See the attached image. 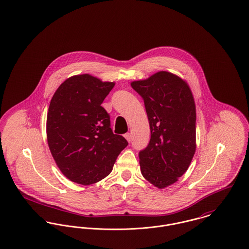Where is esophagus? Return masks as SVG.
Segmentation results:
<instances>
[{
	"label": "esophagus",
	"instance_id": "esophagus-1",
	"mask_svg": "<svg viewBox=\"0 0 249 249\" xmlns=\"http://www.w3.org/2000/svg\"><path fill=\"white\" fill-rule=\"evenodd\" d=\"M124 137L127 139L128 142H131L132 141V134L130 133H127V134H124Z\"/></svg>",
	"mask_w": 249,
	"mask_h": 249
}]
</instances>
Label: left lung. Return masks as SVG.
<instances>
[{
  "label": "left lung",
  "instance_id": "8db88e82",
  "mask_svg": "<svg viewBox=\"0 0 249 249\" xmlns=\"http://www.w3.org/2000/svg\"><path fill=\"white\" fill-rule=\"evenodd\" d=\"M142 96L151 139L139 153L143 177L164 189L189 169L196 151V107L189 84L181 77L160 71L131 83Z\"/></svg>",
  "mask_w": 249,
  "mask_h": 249
}]
</instances>
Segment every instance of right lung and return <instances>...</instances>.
<instances>
[{
	"label": "right lung",
	"mask_w": 249,
	"mask_h": 249,
	"mask_svg": "<svg viewBox=\"0 0 249 249\" xmlns=\"http://www.w3.org/2000/svg\"><path fill=\"white\" fill-rule=\"evenodd\" d=\"M115 82L89 74L64 80L50 101L46 119L47 143L62 174L88 186L112 172L127 140L111 129L101 103Z\"/></svg>",
	"instance_id": "obj_1"
}]
</instances>
